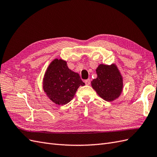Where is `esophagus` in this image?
<instances>
[{"label": "esophagus", "mask_w": 157, "mask_h": 157, "mask_svg": "<svg viewBox=\"0 0 157 157\" xmlns=\"http://www.w3.org/2000/svg\"><path fill=\"white\" fill-rule=\"evenodd\" d=\"M84 82L86 85H89V84H90V82H91V81H90V79H87V80H85Z\"/></svg>", "instance_id": "1"}]
</instances>
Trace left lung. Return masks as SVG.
Listing matches in <instances>:
<instances>
[{
    "label": "left lung",
    "instance_id": "left-lung-1",
    "mask_svg": "<svg viewBox=\"0 0 157 157\" xmlns=\"http://www.w3.org/2000/svg\"><path fill=\"white\" fill-rule=\"evenodd\" d=\"M98 77L92 81V86L97 94L107 101L119 97L122 90V78L115 65L100 64L96 69Z\"/></svg>",
    "mask_w": 157,
    "mask_h": 157
}]
</instances>
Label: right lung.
<instances>
[{
	"mask_svg": "<svg viewBox=\"0 0 157 157\" xmlns=\"http://www.w3.org/2000/svg\"><path fill=\"white\" fill-rule=\"evenodd\" d=\"M84 85L79 75L69 69L66 61L58 59L49 65L43 80L44 91L58 105L72 100L78 87Z\"/></svg>",
	"mask_w": 157,
	"mask_h": 157,
	"instance_id": "add662e5",
	"label": "right lung"
}]
</instances>
